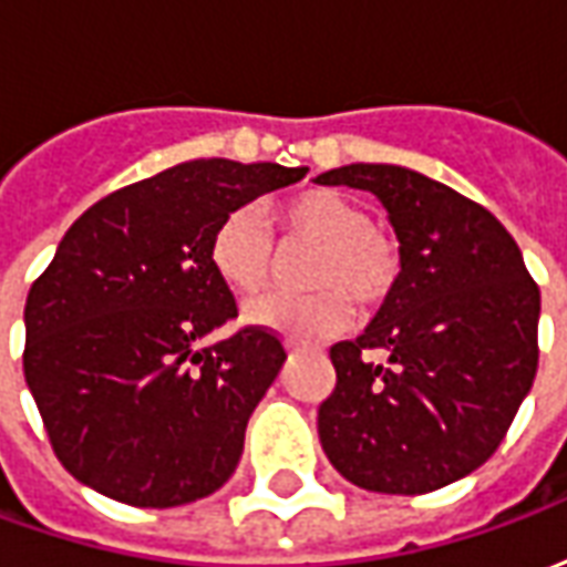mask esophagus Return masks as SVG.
<instances>
[{
	"label": "esophagus",
	"mask_w": 567,
	"mask_h": 567,
	"mask_svg": "<svg viewBox=\"0 0 567 567\" xmlns=\"http://www.w3.org/2000/svg\"><path fill=\"white\" fill-rule=\"evenodd\" d=\"M285 349H288V352H291V355H295V352H309V349H312V346H307V343H295V340H288V343H285Z\"/></svg>",
	"instance_id": "obj_1"
}]
</instances>
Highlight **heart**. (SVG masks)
I'll list each match as a JSON object with an SVG mask.
<instances>
[{
  "mask_svg": "<svg viewBox=\"0 0 567 567\" xmlns=\"http://www.w3.org/2000/svg\"><path fill=\"white\" fill-rule=\"evenodd\" d=\"M288 248H316L307 264L303 295H270L251 300L246 321L291 340H319L352 319V300L361 309L389 300L401 279V246L392 234L370 224V212L337 190H303L270 209ZM215 276L236 295H258L276 270V246L255 206H236L224 215L209 239Z\"/></svg>",
  "mask_w": 567,
  "mask_h": 567,
  "instance_id": "1",
  "label": "heart"
}]
</instances>
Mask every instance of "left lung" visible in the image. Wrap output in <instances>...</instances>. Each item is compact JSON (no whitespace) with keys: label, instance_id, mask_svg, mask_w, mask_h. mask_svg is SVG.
<instances>
[{"label":"left lung","instance_id":"8db88e82","mask_svg":"<svg viewBox=\"0 0 567 567\" xmlns=\"http://www.w3.org/2000/svg\"><path fill=\"white\" fill-rule=\"evenodd\" d=\"M316 182L370 190L404 258L368 331L331 346L324 455L368 492L450 486L498 450L535 382L540 291L492 212L416 169L349 163Z\"/></svg>","mask_w":567,"mask_h":567}]
</instances>
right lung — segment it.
I'll return each instance as SVG.
<instances>
[{
  "label": "right lung",
  "instance_id": "1",
  "mask_svg": "<svg viewBox=\"0 0 567 567\" xmlns=\"http://www.w3.org/2000/svg\"><path fill=\"white\" fill-rule=\"evenodd\" d=\"M307 166L187 161L109 194L72 224L32 282L23 377L56 458L133 507H178L221 488L248 416L285 364L279 337L243 328L209 264L224 215Z\"/></svg>",
  "mask_w": 567,
  "mask_h": 567
}]
</instances>
